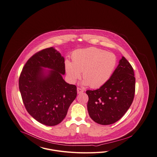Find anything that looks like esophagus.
<instances>
[{"instance_id": "obj_1", "label": "esophagus", "mask_w": 157, "mask_h": 157, "mask_svg": "<svg viewBox=\"0 0 157 157\" xmlns=\"http://www.w3.org/2000/svg\"><path fill=\"white\" fill-rule=\"evenodd\" d=\"M83 90L82 89V88H77V92H78V94H81L82 92H83Z\"/></svg>"}]
</instances>
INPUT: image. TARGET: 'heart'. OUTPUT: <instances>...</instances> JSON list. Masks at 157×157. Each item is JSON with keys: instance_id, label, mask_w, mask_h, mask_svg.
Masks as SVG:
<instances>
[{"instance_id": "1", "label": "heart", "mask_w": 157, "mask_h": 157, "mask_svg": "<svg viewBox=\"0 0 157 157\" xmlns=\"http://www.w3.org/2000/svg\"><path fill=\"white\" fill-rule=\"evenodd\" d=\"M72 62L65 61V70L69 81L75 82L81 77L83 84L97 88L108 81L116 67L117 59L111 52L97 48L78 49L72 55Z\"/></svg>"}]
</instances>
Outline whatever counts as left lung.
I'll return each instance as SVG.
<instances>
[{
  "mask_svg": "<svg viewBox=\"0 0 157 157\" xmlns=\"http://www.w3.org/2000/svg\"><path fill=\"white\" fill-rule=\"evenodd\" d=\"M135 92L133 67L122 56L108 81L97 90L86 91L87 107L91 119L101 125L120 120L132 104Z\"/></svg>",
  "mask_w": 157,
  "mask_h": 157,
  "instance_id": "8db88e82",
  "label": "left lung"
}]
</instances>
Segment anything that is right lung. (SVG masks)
<instances>
[{"mask_svg": "<svg viewBox=\"0 0 157 157\" xmlns=\"http://www.w3.org/2000/svg\"><path fill=\"white\" fill-rule=\"evenodd\" d=\"M42 67L52 69L46 75ZM65 59L53 48L31 56L23 67L19 88L27 111L39 122L55 126L65 118L77 95L76 86L65 82Z\"/></svg>", "mask_w": 157, "mask_h": 157, "instance_id": "1", "label": "right lung"}]
</instances>
